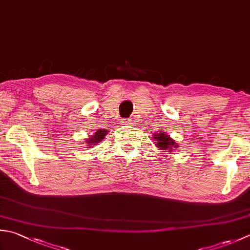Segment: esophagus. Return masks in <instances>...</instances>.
<instances>
[{
  "label": "esophagus",
  "mask_w": 250,
  "mask_h": 250,
  "mask_svg": "<svg viewBox=\"0 0 250 250\" xmlns=\"http://www.w3.org/2000/svg\"><path fill=\"white\" fill-rule=\"evenodd\" d=\"M133 120L132 119H125V121H124V125H134L133 124Z\"/></svg>",
  "instance_id": "esophagus-1"
}]
</instances>
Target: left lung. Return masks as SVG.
Instances as JSON below:
<instances>
[{"label": "left lung", "mask_w": 250, "mask_h": 250, "mask_svg": "<svg viewBox=\"0 0 250 250\" xmlns=\"http://www.w3.org/2000/svg\"><path fill=\"white\" fill-rule=\"evenodd\" d=\"M154 135H155L154 138H155L156 142H157V144L156 145H157L159 148L171 151L173 147H175V148L178 147V145H175L177 143H175L174 140L170 139L169 136L166 135L165 133H156Z\"/></svg>", "instance_id": "obj_1"}]
</instances>
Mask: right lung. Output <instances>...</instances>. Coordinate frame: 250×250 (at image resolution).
Segmentation results:
<instances>
[{
  "mask_svg": "<svg viewBox=\"0 0 250 250\" xmlns=\"http://www.w3.org/2000/svg\"><path fill=\"white\" fill-rule=\"evenodd\" d=\"M106 134H107V131L106 130H99L95 134L92 135L91 139H89V140L86 141V143L89 144V146L92 145L91 143H94V145H95L96 143H99V142H101L103 139H104L105 136H106Z\"/></svg>",
  "mask_w": 250,
  "mask_h": 250,
  "instance_id": "1",
  "label": "right lung"
}]
</instances>
